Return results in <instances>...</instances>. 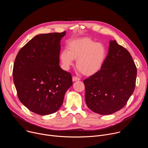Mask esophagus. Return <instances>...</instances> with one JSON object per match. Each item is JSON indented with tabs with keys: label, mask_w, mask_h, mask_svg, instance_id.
Returning a JSON list of instances; mask_svg holds the SVG:
<instances>
[{
	"label": "esophagus",
	"mask_w": 148,
	"mask_h": 148,
	"mask_svg": "<svg viewBox=\"0 0 148 148\" xmlns=\"http://www.w3.org/2000/svg\"><path fill=\"white\" fill-rule=\"evenodd\" d=\"M80 78L77 77H73V81H79Z\"/></svg>",
	"instance_id": "esophagus-1"
}]
</instances>
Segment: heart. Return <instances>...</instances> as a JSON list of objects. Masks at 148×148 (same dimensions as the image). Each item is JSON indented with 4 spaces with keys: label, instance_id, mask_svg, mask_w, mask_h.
I'll return each mask as SVG.
<instances>
[{
    "label": "heart",
    "instance_id": "1",
    "mask_svg": "<svg viewBox=\"0 0 148 148\" xmlns=\"http://www.w3.org/2000/svg\"><path fill=\"white\" fill-rule=\"evenodd\" d=\"M107 49L101 43H96L90 37H80L69 41L66 50L59 56L61 64L68 70L77 60L76 67L84 75L92 76L102 68L107 58Z\"/></svg>",
    "mask_w": 148,
    "mask_h": 148
}]
</instances>
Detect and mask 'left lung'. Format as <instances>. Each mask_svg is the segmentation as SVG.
<instances>
[{
  "label": "left lung",
  "instance_id": "obj_1",
  "mask_svg": "<svg viewBox=\"0 0 148 148\" xmlns=\"http://www.w3.org/2000/svg\"><path fill=\"white\" fill-rule=\"evenodd\" d=\"M137 70L130 52L111 40L101 70L84 80L87 107L95 113L112 114L122 109L135 87Z\"/></svg>",
  "mask_w": 148,
  "mask_h": 148
}]
</instances>
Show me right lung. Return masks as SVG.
Masks as SVG:
<instances>
[{"mask_svg":"<svg viewBox=\"0 0 148 148\" xmlns=\"http://www.w3.org/2000/svg\"><path fill=\"white\" fill-rule=\"evenodd\" d=\"M66 33L37 35L16 56L13 77L17 96L35 114L46 115L57 112L73 86L70 73L59 66L60 42Z\"/></svg>","mask_w":148,"mask_h":148,"instance_id":"add662e5","label":"right lung"}]
</instances>
